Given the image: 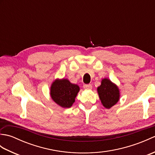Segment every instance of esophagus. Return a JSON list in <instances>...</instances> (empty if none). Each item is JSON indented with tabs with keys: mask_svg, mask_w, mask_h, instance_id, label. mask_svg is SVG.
I'll return each instance as SVG.
<instances>
[{
	"mask_svg": "<svg viewBox=\"0 0 155 155\" xmlns=\"http://www.w3.org/2000/svg\"><path fill=\"white\" fill-rule=\"evenodd\" d=\"M84 88L85 89H88V90H91L92 89V88H93V86L91 84H84Z\"/></svg>",
	"mask_w": 155,
	"mask_h": 155,
	"instance_id": "1",
	"label": "esophagus"
}]
</instances>
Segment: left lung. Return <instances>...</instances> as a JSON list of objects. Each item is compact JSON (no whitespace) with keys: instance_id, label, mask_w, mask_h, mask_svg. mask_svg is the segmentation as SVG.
Here are the masks:
<instances>
[{"instance_id":"left-lung-1","label":"left lung","mask_w":155,"mask_h":155,"mask_svg":"<svg viewBox=\"0 0 155 155\" xmlns=\"http://www.w3.org/2000/svg\"><path fill=\"white\" fill-rule=\"evenodd\" d=\"M97 92L103 106L109 109L120 99V91L118 86L108 78H104L97 87Z\"/></svg>"}]
</instances>
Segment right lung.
<instances>
[{"label": "right lung", "mask_w": 155, "mask_h": 155, "mask_svg": "<svg viewBox=\"0 0 155 155\" xmlns=\"http://www.w3.org/2000/svg\"><path fill=\"white\" fill-rule=\"evenodd\" d=\"M80 87L67 78H57L50 88L51 97L56 104L62 108H70L75 102Z\"/></svg>", "instance_id": "1"}]
</instances>
